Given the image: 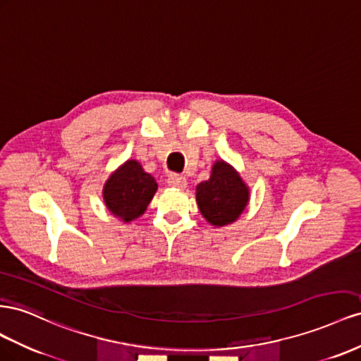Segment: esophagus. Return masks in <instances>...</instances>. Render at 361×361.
<instances>
[{"label":"esophagus","mask_w":361,"mask_h":361,"mask_svg":"<svg viewBox=\"0 0 361 361\" xmlns=\"http://www.w3.org/2000/svg\"><path fill=\"white\" fill-rule=\"evenodd\" d=\"M168 184L171 188H175V189H184L188 186V180L183 177V175H178V173H172L169 175L168 178Z\"/></svg>","instance_id":"1"}]
</instances>
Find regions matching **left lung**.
Listing matches in <instances>:
<instances>
[{"label": "left lung", "mask_w": 361, "mask_h": 361, "mask_svg": "<svg viewBox=\"0 0 361 361\" xmlns=\"http://www.w3.org/2000/svg\"><path fill=\"white\" fill-rule=\"evenodd\" d=\"M248 202V184L225 160H216L210 178L197 186L198 209L204 219L218 228L238 221Z\"/></svg>", "instance_id": "left-lung-1"}]
</instances>
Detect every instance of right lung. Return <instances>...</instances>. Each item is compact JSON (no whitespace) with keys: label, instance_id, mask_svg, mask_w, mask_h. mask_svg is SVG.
<instances>
[{"label":"right lung","instance_id":"right-lung-1","mask_svg":"<svg viewBox=\"0 0 361 361\" xmlns=\"http://www.w3.org/2000/svg\"><path fill=\"white\" fill-rule=\"evenodd\" d=\"M159 186L142 164L128 159L113 171L102 188L107 210L123 224H130L145 213Z\"/></svg>","mask_w":361,"mask_h":361}]
</instances>
